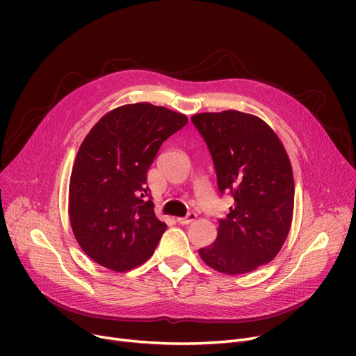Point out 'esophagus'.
Segmentation results:
<instances>
[{
    "label": "esophagus",
    "mask_w": 356,
    "mask_h": 356,
    "mask_svg": "<svg viewBox=\"0 0 356 356\" xmlns=\"http://www.w3.org/2000/svg\"><path fill=\"white\" fill-rule=\"evenodd\" d=\"M196 219V213H188L184 218H176L177 223H180V225H189L191 222H193Z\"/></svg>",
    "instance_id": "1"
}]
</instances>
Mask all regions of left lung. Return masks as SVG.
Instances as JSON below:
<instances>
[{
  "label": "left lung",
  "mask_w": 356,
  "mask_h": 356,
  "mask_svg": "<svg viewBox=\"0 0 356 356\" xmlns=\"http://www.w3.org/2000/svg\"><path fill=\"white\" fill-rule=\"evenodd\" d=\"M192 122L211 152L220 195L234 197L228 215L219 219L216 241L199 255L219 273H251L275 258L289 235L294 208L290 159L255 115L202 112Z\"/></svg>",
  "instance_id": "1"
}]
</instances>
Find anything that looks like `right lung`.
<instances>
[{
    "label": "right lung",
    "instance_id": "add662e5",
    "mask_svg": "<svg viewBox=\"0 0 356 356\" xmlns=\"http://www.w3.org/2000/svg\"><path fill=\"white\" fill-rule=\"evenodd\" d=\"M188 117L147 102L104 115L79 147L69 183L78 244L99 266L122 273L153 255L167 225L154 213L147 172Z\"/></svg>",
    "mask_w": 356,
    "mask_h": 356
}]
</instances>
